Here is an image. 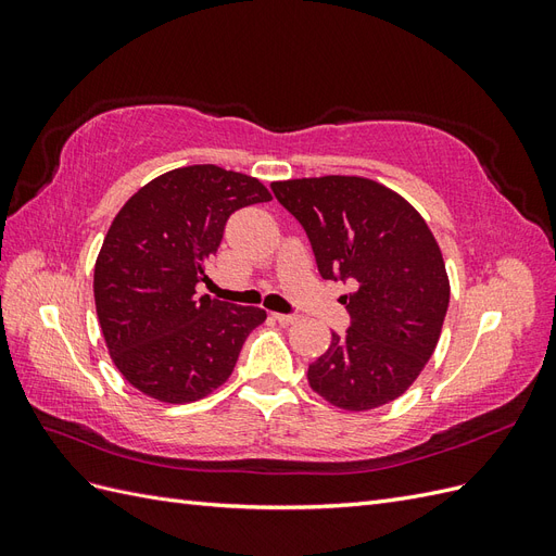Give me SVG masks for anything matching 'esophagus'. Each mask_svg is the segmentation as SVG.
<instances>
[{
	"instance_id": "1",
	"label": "esophagus",
	"mask_w": 556,
	"mask_h": 556,
	"mask_svg": "<svg viewBox=\"0 0 556 556\" xmlns=\"http://www.w3.org/2000/svg\"><path fill=\"white\" fill-rule=\"evenodd\" d=\"M274 319H278L280 325H292L299 319V315H285V313H274Z\"/></svg>"
}]
</instances>
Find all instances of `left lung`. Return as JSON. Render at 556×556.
Segmentation results:
<instances>
[{
    "label": "left lung",
    "mask_w": 556,
    "mask_h": 556,
    "mask_svg": "<svg viewBox=\"0 0 556 556\" xmlns=\"http://www.w3.org/2000/svg\"><path fill=\"white\" fill-rule=\"evenodd\" d=\"M304 225L319 274L355 280L341 296L350 329L308 366V384L331 406L364 413L399 399L441 339L450 278L425 217L399 192L362 176L271 182Z\"/></svg>",
    "instance_id": "1"
}]
</instances>
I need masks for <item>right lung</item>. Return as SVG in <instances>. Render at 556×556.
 Here are the masks:
<instances>
[{
	"label": "right lung",
	"instance_id": "1",
	"mask_svg": "<svg viewBox=\"0 0 556 556\" xmlns=\"http://www.w3.org/2000/svg\"><path fill=\"white\" fill-rule=\"evenodd\" d=\"M271 192L215 164L166 172L127 199L94 262V306L123 378L164 403H192L225 384L248 333L266 319L255 306L197 294L227 217Z\"/></svg>",
	"mask_w": 556,
	"mask_h": 556
}]
</instances>
